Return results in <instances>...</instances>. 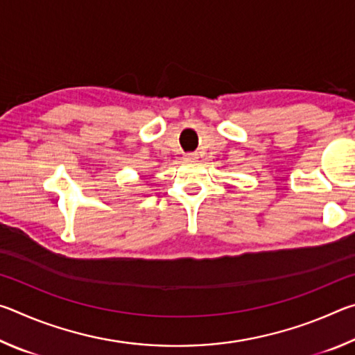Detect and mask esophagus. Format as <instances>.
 I'll list each match as a JSON object with an SVG mask.
<instances>
[{
  "label": "esophagus",
  "instance_id": "esophagus-1",
  "mask_svg": "<svg viewBox=\"0 0 355 355\" xmlns=\"http://www.w3.org/2000/svg\"><path fill=\"white\" fill-rule=\"evenodd\" d=\"M197 155L196 153H184V159H196Z\"/></svg>",
  "mask_w": 355,
  "mask_h": 355
}]
</instances>
